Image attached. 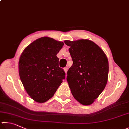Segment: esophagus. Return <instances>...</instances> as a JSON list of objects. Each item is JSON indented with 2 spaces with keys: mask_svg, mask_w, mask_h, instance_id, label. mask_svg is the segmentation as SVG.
<instances>
[{
  "mask_svg": "<svg viewBox=\"0 0 129 129\" xmlns=\"http://www.w3.org/2000/svg\"><path fill=\"white\" fill-rule=\"evenodd\" d=\"M64 72L66 74L67 73V67H64Z\"/></svg>",
  "mask_w": 129,
  "mask_h": 129,
  "instance_id": "1",
  "label": "esophagus"
}]
</instances>
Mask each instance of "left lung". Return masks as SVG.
Returning <instances> with one entry per match:
<instances>
[{
	"mask_svg": "<svg viewBox=\"0 0 129 129\" xmlns=\"http://www.w3.org/2000/svg\"><path fill=\"white\" fill-rule=\"evenodd\" d=\"M73 64L67 71V81L71 93L84 105L93 103L107 83L109 63L104 52L89 40H66Z\"/></svg>",
	"mask_w": 129,
	"mask_h": 129,
	"instance_id": "1",
	"label": "left lung"
}]
</instances>
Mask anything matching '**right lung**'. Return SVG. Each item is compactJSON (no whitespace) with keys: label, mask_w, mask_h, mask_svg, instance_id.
Here are the masks:
<instances>
[{"label":"right lung","mask_w":129,"mask_h":129,"mask_svg":"<svg viewBox=\"0 0 129 129\" xmlns=\"http://www.w3.org/2000/svg\"><path fill=\"white\" fill-rule=\"evenodd\" d=\"M63 45V42L52 38L41 37L28 45L20 56V79L29 96L36 102L45 103L51 98L65 79L56 56Z\"/></svg>","instance_id":"obj_1"}]
</instances>
